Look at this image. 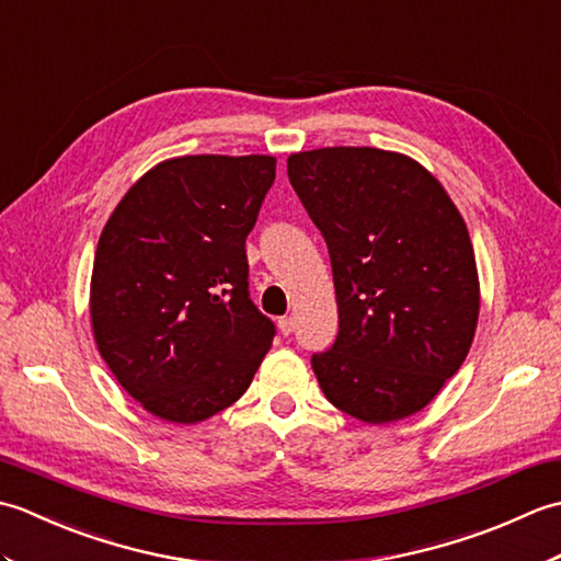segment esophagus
Returning a JSON list of instances; mask_svg holds the SVG:
<instances>
[{
	"label": "esophagus",
	"mask_w": 561,
	"mask_h": 561,
	"mask_svg": "<svg viewBox=\"0 0 561 561\" xmlns=\"http://www.w3.org/2000/svg\"><path fill=\"white\" fill-rule=\"evenodd\" d=\"M279 332L282 335H291L294 332V318L291 316H284V318H279Z\"/></svg>",
	"instance_id": "1"
}]
</instances>
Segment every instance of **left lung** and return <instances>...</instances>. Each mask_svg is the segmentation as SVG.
Here are the masks:
<instances>
[{"instance_id": "obj_1", "label": "left lung", "mask_w": 561, "mask_h": 561, "mask_svg": "<svg viewBox=\"0 0 561 561\" xmlns=\"http://www.w3.org/2000/svg\"><path fill=\"white\" fill-rule=\"evenodd\" d=\"M287 173L335 282L337 340L311 359L320 390L366 424L416 414L458 374L478 330V262L458 207L400 151H299Z\"/></svg>"}]
</instances>
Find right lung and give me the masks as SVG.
I'll return each mask as SVG.
<instances>
[{
  "label": "right lung",
  "instance_id": "right-lung-1",
  "mask_svg": "<svg viewBox=\"0 0 561 561\" xmlns=\"http://www.w3.org/2000/svg\"><path fill=\"white\" fill-rule=\"evenodd\" d=\"M274 169L267 153L165 159L103 226L93 340L117 383L163 422L231 408L272 347V320L248 299L245 238Z\"/></svg>",
  "mask_w": 561,
  "mask_h": 561
}]
</instances>
